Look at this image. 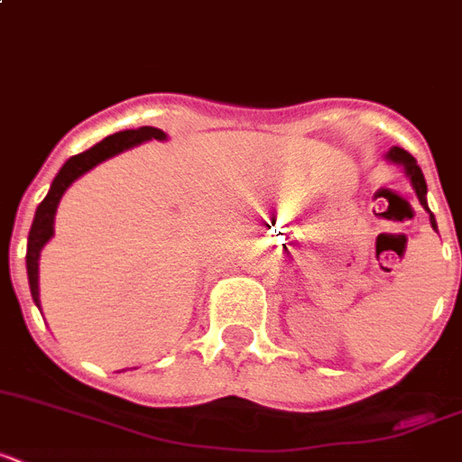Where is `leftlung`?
I'll return each instance as SVG.
<instances>
[{
    "label": "left lung",
    "instance_id": "1",
    "mask_svg": "<svg viewBox=\"0 0 462 462\" xmlns=\"http://www.w3.org/2000/svg\"><path fill=\"white\" fill-rule=\"evenodd\" d=\"M386 160H391V162H401V165L405 167V174H408L410 181H412V189H415L417 199H420V203H422V208L430 213L431 227L437 230V220H434V213H431L430 206H427V181H424V174H422V170H420V165H417V160L412 158L408 151H402V148H398V146H393L391 151H388Z\"/></svg>",
    "mask_w": 462,
    "mask_h": 462
}]
</instances>
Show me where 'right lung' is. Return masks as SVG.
I'll list each match as a JSON object with an SVG mask.
<instances>
[{"label": "right lung", "mask_w": 462, "mask_h": 462, "mask_svg": "<svg viewBox=\"0 0 462 462\" xmlns=\"http://www.w3.org/2000/svg\"><path fill=\"white\" fill-rule=\"evenodd\" d=\"M165 141L167 134L155 129V126H139V129H126V132H117L103 139L100 143H96L88 151L69 158L61 170L57 172V177L52 180V187L47 191V196L42 199V203L35 210V217H32L31 232H28V252H25V268H28V282H31V295L32 302L38 304L40 309V290H38V261L42 246L52 239L54 235V213H57V206H60V199L64 196L71 184H74L81 174H86L88 170H93L96 165H100L103 160L112 158V155L122 153V151H129V148L139 146L143 141Z\"/></svg>", "instance_id": "1"}]
</instances>
